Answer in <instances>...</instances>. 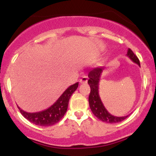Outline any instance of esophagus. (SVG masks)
Wrapping results in <instances>:
<instances>
[{
  "mask_svg": "<svg viewBox=\"0 0 156 156\" xmlns=\"http://www.w3.org/2000/svg\"><path fill=\"white\" fill-rule=\"evenodd\" d=\"M87 79L88 78L87 76L82 77V78L80 79V83H81V84H86V83L87 82Z\"/></svg>",
  "mask_w": 156,
  "mask_h": 156,
  "instance_id": "1",
  "label": "esophagus"
}]
</instances>
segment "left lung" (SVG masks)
Here are the masks:
<instances>
[{"instance_id": "left-lung-1", "label": "left lung", "mask_w": 156, "mask_h": 156, "mask_svg": "<svg viewBox=\"0 0 156 156\" xmlns=\"http://www.w3.org/2000/svg\"><path fill=\"white\" fill-rule=\"evenodd\" d=\"M127 56L133 61V62L137 64L139 66H140V60L137 56L133 53L130 49L127 50ZM103 68H95L88 73V84L90 87V93L89 95V105L91 111L94 113V115L100 119V121L107 123L113 124L121 122L125 120L128 117V115L122 116V117H117L110 114L105 108L101 99H100V94H99V82L100 81V77H101L102 72H103Z\"/></svg>"}]
</instances>
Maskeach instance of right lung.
<instances>
[{"label": "right lung", "instance_id": "1", "mask_svg": "<svg viewBox=\"0 0 156 156\" xmlns=\"http://www.w3.org/2000/svg\"><path fill=\"white\" fill-rule=\"evenodd\" d=\"M78 87V82L72 84L62 93L57 100L47 109L37 112H27L18 106L21 114L31 123L39 126H51L59 122L68 108L70 97Z\"/></svg>", "mask_w": 156, "mask_h": 156}]
</instances>
